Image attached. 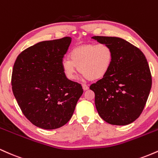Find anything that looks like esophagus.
I'll return each instance as SVG.
<instances>
[{"label":"esophagus","mask_w":158,"mask_h":158,"mask_svg":"<svg viewBox=\"0 0 158 158\" xmlns=\"http://www.w3.org/2000/svg\"><path fill=\"white\" fill-rule=\"evenodd\" d=\"M82 88L84 90H87L89 89V87H88V85L84 84V85H82Z\"/></svg>","instance_id":"obj_1"}]
</instances>
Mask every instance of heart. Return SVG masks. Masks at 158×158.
<instances>
[{
  "label": "heart",
  "mask_w": 158,
  "mask_h": 158,
  "mask_svg": "<svg viewBox=\"0 0 158 158\" xmlns=\"http://www.w3.org/2000/svg\"><path fill=\"white\" fill-rule=\"evenodd\" d=\"M69 58L61 61V66L68 80L75 79L77 68L83 77L95 81L102 79L111 68L114 52L107 44H86L72 49Z\"/></svg>",
  "instance_id": "b5f03b06"
}]
</instances>
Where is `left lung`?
I'll use <instances>...</instances> for the list:
<instances>
[{
	"mask_svg": "<svg viewBox=\"0 0 158 158\" xmlns=\"http://www.w3.org/2000/svg\"><path fill=\"white\" fill-rule=\"evenodd\" d=\"M111 47L114 60L107 75L90 89L95 94L98 114L106 123L126 126L142 113L152 88L149 66L139 49L117 37L94 36Z\"/></svg>",
	"mask_w": 158,
	"mask_h": 158,
	"instance_id": "1",
	"label": "left lung"
}]
</instances>
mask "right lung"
<instances>
[{
	"label": "right lung",
	"instance_id": "add662e5",
	"mask_svg": "<svg viewBox=\"0 0 158 158\" xmlns=\"http://www.w3.org/2000/svg\"><path fill=\"white\" fill-rule=\"evenodd\" d=\"M71 39L38 43L21 52L14 64V96L25 117L43 129L66 124L83 94L81 85L68 80L61 66Z\"/></svg>",
	"mask_w": 158,
	"mask_h": 158
}]
</instances>
